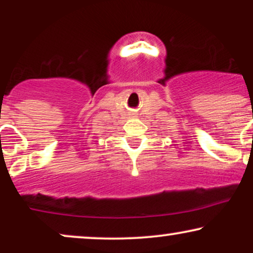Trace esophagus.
Wrapping results in <instances>:
<instances>
[{
	"mask_svg": "<svg viewBox=\"0 0 253 253\" xmlns=\"http://www.w3.org/2000/svg\"><path fill=\"white\" fill-rule=\"evenodd\" d=\"M129 117H130V118H135V117H136L135 112H130V113H129Z\"/></svg>",
	"mask_w": 253,
	"mask_h": 253,
	"instance_id": "1",
	"label": "esophagus"
}]
</instances>
